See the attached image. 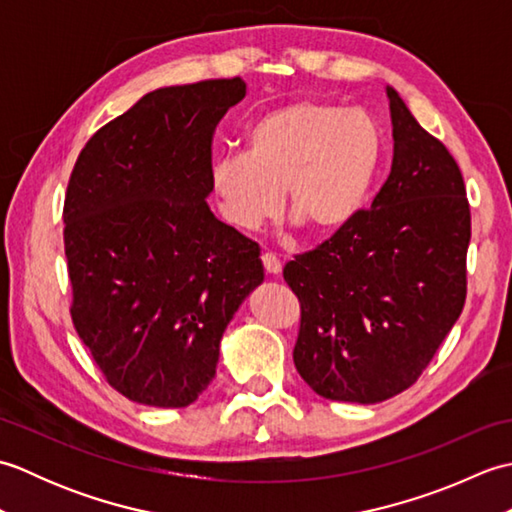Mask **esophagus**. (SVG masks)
<instances>
[{
	"label": "esophagus",
	"mask_w": 512,
	"mask_h": 512,
	"mask_svg": "<svg viewBox=\"0 0 512 512\" xmlns=\"http://www.w3.org/2000/svg\"><path fill=\"white\" fill-rule=\"evenodd\" d=\"M262 264H264V270L268 275H279L281 273V262L277 259V255H273V253H264Z\"/></svg>",
	"instance_id": "34e87169"
}]
</instances>
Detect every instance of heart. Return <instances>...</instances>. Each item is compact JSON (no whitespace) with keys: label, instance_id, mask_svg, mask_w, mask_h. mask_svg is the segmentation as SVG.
<instances>
[{"label":"heart","instance_id":"heart-1","mask_svg":"<svg viewBox=\"0 0 512 512\" xmlns=\"http://www.w3.org/2000/svg\"><path fill=\"white\" fill-rule=\"evenodd\" d=\"M385 143L361 110L297 101L246 129L244 151L209 167L215 211L235 231L275 217L284 204L317 237L345 231L365 211L383 167Z\"/></svg>","mask_w":512,"mask_h":512}]
</instances>
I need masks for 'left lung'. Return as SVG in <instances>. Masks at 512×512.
I'll return each mask as SVG.
<instances>
[{
	"label": "left lung",
	"mask_w": 512,
	"mask_h": 512,
	"mask_svg": "<svg viewBox=\"0 0 512 512\" xmlns=\"http://www.w3.org/2000/svg\"><path fill=\"white\" fill-rule=\"evenodd\" d=\"M394 160L369 211L284 268L299 297L297 372L374 405L416 383L466 299L471 211L458 162L387 88Z\"/></svg>",
	"instance_id": "left-lung-1"
}]
</instances>
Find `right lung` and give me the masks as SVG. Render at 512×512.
I'll use <instances>...</instances> for the list:
<instances>
[{
	"label": "right lung",
	"instance_id": "obj_1",
	"mask_svg": "<svg viewBox=\"0 0 512 512\" xmlns=\"http://www.w3.org/2000/svg\"><path fill=\"white\" fill-rule=\"evenodd\" d=\"M244 96L239 76L149 92L88 140L70 176L74 328L140 405L198 400L226 325L264 281L259 246L206 204L215 127Z\"/></svg>",
	"mask_w": 512,
	"mask_h": 512
}]
</instances>
